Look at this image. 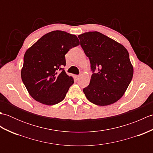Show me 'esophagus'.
<instances>
[{
  "label": "esophagus",
  "instance_id": "obj_1",
  "mask_svg": "<svg viewBox=\"0 0 153 153\" xmlns=\"http://www.w3.org/2000/svg\"><path fill=\"white\" fill-rule=\"evenodd\" d=\"M80 77H81V76H80V75H77V76H76V78H77V79H79Z\"/></svg>",
  "mask_w": 153,
  "mask_h": 153
}]
</instances>
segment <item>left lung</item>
Listing matches in <instances>:
<instances>
[{
    "instance_id": "left-lung-1",
    "label": "left lung",
    "mask_w": 153,
    "mask_h": 153,
    "mask_svg": "<svg viewBox=\"0 0 153 153\" xmlns=\"http://www.w3.org/2000/svg\"><path fill=\"white\" fill-rule=\"evenodd\" d=\"M80 45L95 71L83 93L91 102L108 106L124 95L134 75L128 51L121 43L98 31L78 35Z\"/></svg>"
}]
</instances>
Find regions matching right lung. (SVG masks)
Wrapping results in <instances>:
<instances>
[{
  "label": "right lung",
  "mask_w": 153,
  "mask_h": 153,
  "mask_svg": "<svg viewBox=\"0 0 153 153\" xmlns=\"http://www.w3.org/2000/svg\"><path fill=\"white\" fill-rule=\"evenodd\" d=\"M79 45L76 35L56 30L44 35L28 48L21 77L32 98L46 105L64 100L74 81L64 70H58L66 65L65 54Z\"/></svg>",
  "instance_id": "1"
}]
</instances>
